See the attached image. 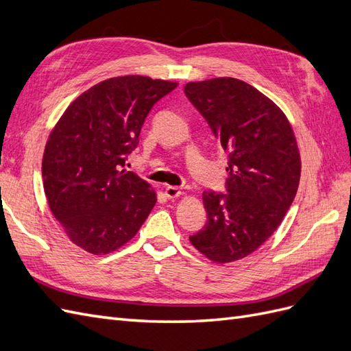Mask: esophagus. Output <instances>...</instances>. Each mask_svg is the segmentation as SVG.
Segmentation results:
<instances>
[{"instance_id": "obj_1", "label": "esophagus", "mask_w": 351, "mask_h": 351, "mask_svg": "<svg viewBox=\"0 0 351 351\" xmlns=\"http://www.w3.org/2000/svg\"><path fill=\"white\" fill-rule=\"evenodd\" d=\"M164 195H165V197H168V199H176V197H178V196H182V190H180V189L176 187V186H167L165 190H164Z\"/></svg>"}]
</instances>
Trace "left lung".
Segmentation results:
<instances>
[{"label":"left lung","mask_w":351,"mask_h":351,"mask_svg":"<svg viewBox=\"0 0 351 351\" xmlns=\"http://www.w3.org/2000/svg\"><path fill=\"white\" fill-rule=\"evenodd\" d=\"M184 92L228 155V193L204 192L208 221L189 239L209 261L234 262L261 247L291 206L302 171L299 146L278 105L246 82H189Z\"/></svg>","instance_id":"8db88e82"}]
</instances>
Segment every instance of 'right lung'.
<instances>
[{
	"label": "right lung",
	"instance_id": "add662e5",
	"mask_svg": "<svg viewBox=\"0 0 351 351\" xmlns=\"http://www.w3.org/2000/svg\"><path fill=\"white\" fill-rule=\"evenodd\" d=\"M177 82L111 77L74 99L51 130L42 180L66 236L92 254L130 241L156 204L152 186L124 169L146 115Z\"/></svg>",
	"mask_w": 351,
	"mask_h": 351
}]
</instances>
